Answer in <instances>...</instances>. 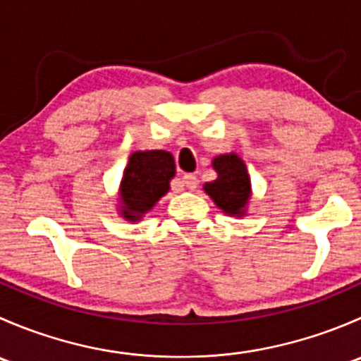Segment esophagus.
Returning a JSON list of instances; mask_svg holds the SVG:
<instances>
[{
    "label": "esophagus",
    "mask_w": 361,
    "mask_h": 361,
    "mask_svg": "<svg viewBox=\"0 0 361 361\" xmlns=\"http://www.w3.org/2000/svg\"><path fill=\"white\" fill-rule=\"evenodd\" d=\"M181 183H183V187H187L188 190H194V188H197L199 180L195 174H185V176L181 178Z\"/></svg>",
    "instance_id": "esophagus-1"
}]
</instances>
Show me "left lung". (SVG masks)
<instances>
[{"mask_svg":"<svg viewBox=\"0 0 361 361\" xmlns=\"http://www.w3.org/2000/svg\"><path fill=\"white\" fill-rule=\"evenodd\" d=\"M216 180L204 185V192L224 213L245 216L251 197V181L243 159L235 154L218 155L213 159Z\"/></svg>","mask_w":361,"mask_h":361,"instance_id":"1","label":"left lung"}]
</instances>
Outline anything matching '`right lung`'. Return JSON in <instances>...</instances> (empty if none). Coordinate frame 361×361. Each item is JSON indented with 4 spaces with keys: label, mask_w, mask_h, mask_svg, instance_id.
<instances>
[{
    "label": "right lung",
    "mask_w": 361,
    "mask_h": 361,
    "mask_svg": "<svg viewBox=\"0 0 361 361\" xmlns=\"http://www.w3.org/2000/svg\"><path fill=\"white\" fill-rule=\"evenodd\" d=\"M174 173L176 166L169 152H134L120 181V214L129 221L141 220L169 192Z\"/></svg>",
    "instance_id": "1"
}]
</instances>
